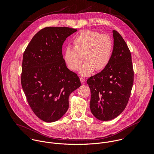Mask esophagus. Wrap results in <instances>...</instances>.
I'll use <instances>...</instances> for the list:
<instances>
[{
	"label": "esophagus",
	"mask_w": 154,
	"mask_h": 154,
	"mask_svg": "<svg viewBox=\"0 0 154 154\" xmlns=\"http://www.w3.org/2000/svg\"><path fill=\"white\" fill-rule=\"evenodd\" d=\"M80 82H81L82 83H84V82H85V79H83V78H82V77H80Z\"/></svg>",
	"instance_id": "obj_1"
}]
</instances>
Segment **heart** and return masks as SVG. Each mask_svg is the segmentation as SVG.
<instances>
[{"mask_svg": "<svg viewBox=\"0 0 154 154\" xmlns=\"http://www.w3.org/2000/svg\"><path fill=\"white\" fill-rule=\"evenodd\" d=\"M74 47L67 46L64 52V60L68 68L76 71L82 61L79 73L85 76L94 70L104 69L112 58L113 43L107 35L91 30H85L77 35L73 40Z\"/></svg>", "mask_w": 154, "mask_h": 154, "instance_id": "1", "label": "heart"}]
</instances>
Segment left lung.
I'll return each mask as SVG.
<instances>
[{"label": "left lung", "mask_w": 154, "mask_h": 154, "mask_svg": "<svg viewBox=\"0 0 154 154\" xmlns=\"http://www.w3.org/2000/svg\"><path fill=\"white\" fill-rule=\"evenodd\" d=\"M112 58L100 72L90 77V109L99 120L109 121L119 116L128 103L134 83V69L130 50L121 35L113 30Z\"/></svg>", "instance_id": "1"}]
</instances>
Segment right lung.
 <instances>
[{"label": "right lung", "instance_id": "obj_1", "mask_svg": "<svg viewBox=\"0 0 154 154\" xmlns=\"http://www.w3.org/2000/svg\"><path fill=\"white\" fill-rule=\"evenodd\" d=\"M77 30L49 27L33 37L23 54L21 85L34 113L41 120L60 119L69 108V96L81 83L66 65L63 42Z\"/></svg>", "mask_w": 154, "mask_h": 154}]
</instances>
